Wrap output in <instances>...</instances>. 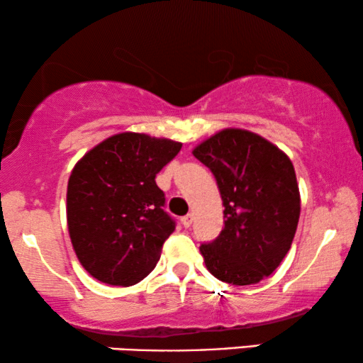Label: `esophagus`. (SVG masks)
Returning <instances> with one entry per match:
<instances>
[{
    "instance_id": "34e87169",
    "label": "esophagus",
    "mask_w": 363,
    "mask_h": 363,
    "mask_svg": "<svg viewBox=\"0 0 363 363\" xmlns=\"http://www.w3.org/2000/svg\"><path fill=\"white\" fill-rule=\"evenodd\" d=\"M191 223H193V215H191V213H188V215H185V216H183V218H182V225H183V227H185V228H190Z\"/></svg>"
}]
</instances>
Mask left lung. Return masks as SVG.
<instances>
[{
    "label": "left lung",
    "instance_id": "8db88e82",
    "mask_svg": "<svg viewBox=\"0 0 363 363\" xmlns=\"http://www.w3.org/2000/svg\"><path fill=\"white\" fill-rule=\"evenodd\" d=\"M213 173L223 201L225 227L200 247L218 280L252 285L280 265L300 218L294 164L279 147L248 130L218 131L193 150Z\"/></svg>",
    "mask_w": 363,
    "mask_h": 363
}]
</instances>
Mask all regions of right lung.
<instances>
[{"mask_svg": "<svg viewBox=\"0 0 363 363\" xmlns=\"http://www.w3.org/2000/svg\"><path fill=\"white\" fill-rule=\"evenodd\" d=\"M182 143L145 133L113 135L74 164L67 220L74 253L89 275L108 285L143 280L175 230L155 177Z\"/></svg>", "mask_w": 363, "mask_h": 363, "instance_id": "right-lung-1", "label": "right lung"}]
</instances>
